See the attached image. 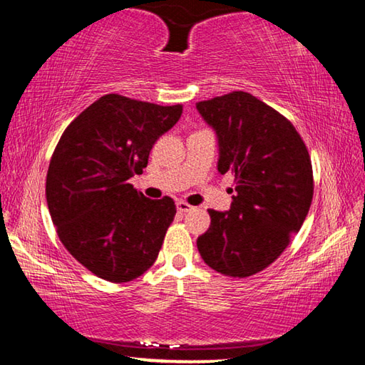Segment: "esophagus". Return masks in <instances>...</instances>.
Masks as SVG:
<instances>
[{"label": "esophagus", "mask_w": 365, "mask_h": 365, "mask_svg": "<svg viewBox=\"0 0 365 365\" xmlns=\"http://www.w3.org/2000/svg\"><path fill=\"white\" fill-rule=\"evenodd\" d=\"M191 209H193V206H190L188 202H185V201H178V202H177V211H178V212L185 214V212H190Z\"/></svg>", "instance_id": "esophagus-1"}]
</instances>
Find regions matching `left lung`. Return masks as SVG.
Masks as SVG:
<instances>
[{
	"mask_svg": "<svg viewBox=\"0 0 365 365\" xmlns=\"http://www.w3.org/2000/svg\"><path fill=\"white\" fill-rule=\"evenodd\" d=\"M196 109L217 133L219 172L237 185L228 211L209 209L197 251L215 272L245 279L269 267L299 232L314 195L311 156L293 123L246 91Z\"/></svg>",
	"mask_w": 365,
	"mask_h": 365,
	"instance_id": "8db88e82",
	"label": "left lung"
}]
</instances>
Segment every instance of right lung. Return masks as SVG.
Returning a JSON list of instances; mask_svg holds the SVG:
<instances>
[{
  "mask_svg": "<svg viewBox=\"0 0 365 365\" xmlns=\"http://www.w3.org/2000/svg\"><path fill=\"white\" fill-rule=\"evenodd\" d=\"M183 106L104 95L66 128L46 174V202L64 248L91 274L130 282L151 267L175 217L172 197L148 200L128 183Z\"/></svg>",
  "mask_w": 365,
  "mask_h": 365,
  "instance_id": "add662e5",
  "label": "right lung"
}]
</instances>
